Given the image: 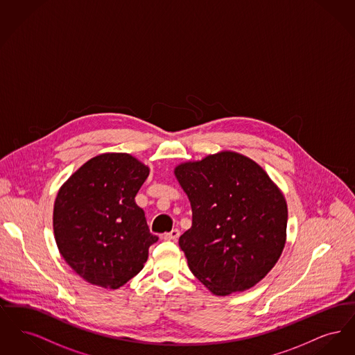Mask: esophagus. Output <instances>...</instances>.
I'll return each mask as SVG.
<instances>
[{
    "label": "esophagus",
    "mask_w": 355,
    "mask_h": 355,
    "mask_svg": "<svg viewBox=\"0 0 355 355\" xmlns=\"http://www.w3.org/2000/svg\"><path fill=\"white\" fill-rule=\"evenodd\" d=\"M178 236H180V230L178 229H173L169 233L164 234V239H166V241H177Z\"/></svg>",
    "instance_id": "1"
}]
</instances>
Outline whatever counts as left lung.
Here are the masks:
<instances>
[{
    "label": "left lung",
    "mask_w": 355,
    "mask_h": 355,
    "mask_svg": "<svg viewBox=\"0 0 355 355\" xmlns=\"http://www.w3.org/2000/svg\"><path fill=\"white\" fill-rule=\"evenodd\" d=\"M193 211L180 236L191 272L216 295L258 284L285 246L287 206L265 170L233 152L175 168Z\"/></svg>",
    "instance_id": "1"
}]
</instances>
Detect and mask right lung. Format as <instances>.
Wrapping results in <instances>:
<instances>
[{
	"label": "right lung",
	"instance_id": "obj_1",
	"mask_svg": "<svg viewBox=\"0 0 355 355\" xmlns=\"http://www.w3.org/2000/svg\"><path fill=\"white\" fill-rule=\"evenodd\" d=\"M149 168L125 153L87 161L61 187L53 214L58 250L85 281L119 288L142 270L158 241L135 198Z\"/></svg>",
	"mask_w": 355,
	"mask_h": 355
}]
</instances>
